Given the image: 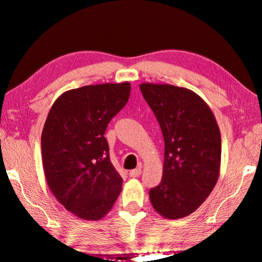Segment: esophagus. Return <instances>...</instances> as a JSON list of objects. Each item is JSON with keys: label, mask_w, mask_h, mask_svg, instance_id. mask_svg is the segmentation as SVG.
I'll use <instances>...</instances> for the list:
<instances>
[{"label": "esophagus", "mask_w": 262, "mask_h": 262, "mask_svg": "<svg viewBox=\"0 0 262 262\" xmlns=\"http://www.w3.org/2000/svg\"><path fill=\"white\" fill-rule=\"evenodd\" d=\"M141 173H142L141 167H137V168H134V170H130V171H129V176L133 177V178H135V177L141 176Z\"/></svg>", "instance_id": "obj_1"}]
</instances>
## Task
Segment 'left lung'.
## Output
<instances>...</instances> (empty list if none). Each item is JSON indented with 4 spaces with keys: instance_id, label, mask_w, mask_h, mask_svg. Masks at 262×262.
I'll list each match as a JSON object with an SVG mask.
<instances>
[{
    "instance_id": "1",
    "label": "left lung",
    "mask_w": 262,
    "mask_h": 262,
    "mask_svg": "<svg viewBox=\"0 0 262 262\" xmlns=\"http://www.w3.org/2000/svg\"><path fill=\"white\" fill-rule=\"evenodd\" d=\"M140 89L165 143L162 181L150 189V201L159 215L181 219L205 202L219 179L220 128L209 106L188 89L151 83Z\"/></svg>"
}]
</instances>
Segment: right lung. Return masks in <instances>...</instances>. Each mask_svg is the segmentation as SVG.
I'll list each match as a JSON object with an SVG mask.
<instances>
[{"mask_svg": "<svg viewBox=\"0 0 262 262\" xmlns=\"http://www.w3.org/2000/svg\"><path fill=\"white\" fill-rule=\"evenodd\" d=\"M129 95L128 82L73 89L47 115L41 134L47 184L57 201L82 220H100L121 192L122 178L111 163L104 134Z\"/></svg>", "mask_w": 262, "mask_h": 262, "instance_id": "add662e5", "label": "right lung"}]
</instances>
